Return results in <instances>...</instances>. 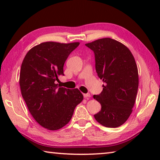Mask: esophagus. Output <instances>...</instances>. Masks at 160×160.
<instances>
[{
    "mask_svg": "<svg viewBox=\"0 0 160 160\" xmlns=\"http://www.w3.org/2000/svg\"><path fill=\"white\" fill-rule=\"evenodd\" d=\"M83 97H84V98L88 99V98H90V97H91V95H90V94L87 93V94H83Z\"/></svg>",
    "mask_w": 160,
    "mask_h": 160,
    "instance_id": "34e87169",
    "label": "esophagus"
}]
</instances>
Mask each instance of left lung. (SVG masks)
<instances>
[{"label": "left lung", "mask_w": 160, "mask_h": 160, "mask_svg": "<svg viewBox=\"0 0 160 160\" xmlns=\"http://www.w3.org/2000/svg\"><path fill=\"white\" fill-rule=\"evenodd\" d=\"M93 51L97 75L105 82L94 99L102 109L94 114L97 122L107 128L122 125L132 113L138 89V72L135 58L128 48L111 38L85 44Z\"/></svg>", "instance_id": "8db88e82"}]
</instances>
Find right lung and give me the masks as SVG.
Masks as SVG:
<instances>
[{
    "instance_id": "obj_1",
    "label": "right lung",
    "mask_w": 160,
    "mask_h": 160,
    "mask_svg": "<svg viewBox=\"0 0 160 160\" xmlns=\"http://www.w3.org/2000/svg\"><path fill=\"white\" fill-rule=\"evenodd\" d=\"M79 44L42 43L28 51L22 63V96L33 118L48 130L55 131L66 126L83 99L78 89L59 88L55 83L58 75H64L65 62Z\"/></svg>"
}]
</instances>
